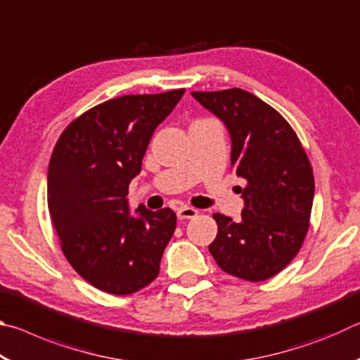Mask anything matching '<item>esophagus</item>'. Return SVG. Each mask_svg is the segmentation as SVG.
Wrapping results in <instances>:
<instances>
[{
	"mask_svg": "<svg viewBox=\"0 0 360 360\" xmlns=\"http://www.w3.org/2000/svg\"><path fill=\"white\" fill-rule=\"evenodd\" d=\"M176 214H178V219H181V221L182 219H192L198 214V210L191 208V206H181Z\"/></svg>",
	"mask_w": 360,
	"mask_h": 360,
	"instance_id": "1",
	"label": "esophagus"
}]
</instances>
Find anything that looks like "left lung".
I'll list each match as a JSON object with an SVG mask.
<instances>
[{"mask_svg": "<svg viewBox=\"0 0 360 360\" xmlns=\"http://www.w3.org/2000/svg\"><path fill=\"white\" fill-rule=\"evenodd\" d=\"M221 119L231 138V167L246 181L241 221L212 214L216 264L231 276L259 283L275 276L300 251L309 227L314 176L300 139L276 109L241 89L192 92Z\"/></svg>", "mask_w": 360, "mask_h": 360, "instance_id": "8db88e82", "label": "left lung"}]
</instances>
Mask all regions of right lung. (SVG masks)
Returning <instances> with one entry per match:
<instances>
[{
    "instance_id": "right-lung-1",
    "label": "right lung",
    "mask_w": 360,
    "mask_h": 360,
    "mask_svg": "<svg viewBox=\"0 0 360 360\" xmlns=\"http://www.w3.org/2000/svg\"><path fill=\"white\" fill-rule=\"evenodd\" d=\"M186 90L124 95L66 127L47 173V205L66 260L85 281L129 295L158 275L176 229L173 210L130 214L129 186L141 172L152 133Z\"/></svg>"
}]
</instances>
